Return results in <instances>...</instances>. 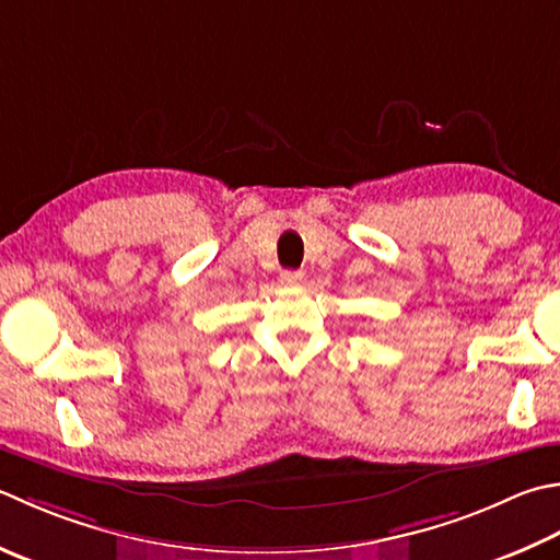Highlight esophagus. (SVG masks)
Here are the masks:
<instances>
[{"label": "esophagus", "mask_w": 560, "mask_h": 560, "mask_svg": "<svg viewBox=\"0 0 560 560\" xmlns=\"http://www.w3.org/2000/svg\"><path fill=\"white\" fill-rule=\"evenodd\" d=\"M281 283H287V287H299V283H303V271H281Z\"/></svg>", "instance_id": "obj_1"}]
</instances>
